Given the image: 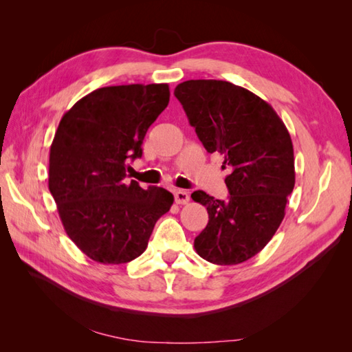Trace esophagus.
Returning a JSON list of instances; mask_svg holds the SVG:
<instances>
[{
	"label": "esophagus",
	"instance_id": "esophagus-1",
	"mask_svg": "<svg viewBox=\"0 0 352 352\" xmlns=\"http://www.w3.org/2000/svg\"><path fill=\"white\" fill-rule=\"evenodd\" d=\"M174 198H175V203L177 204H188L189 203V193L184 192V190H175L174 192Z\"/></svg>",
	"mask_w": 352,
	"mask_h": 352
}]
</instances>
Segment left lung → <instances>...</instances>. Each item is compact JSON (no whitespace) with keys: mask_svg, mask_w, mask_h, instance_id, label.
<instances>
[{"mask_svg":"<svg viewBox=\"0 0 352 352\" xmlns=\"http://www.w3.org/2000/svg\"><path fill=\"white\" fill-rule=\"evenodd\" d=\"M174 95L204 148L221 153L231 169L227 199L192 193L208 213L193 246L210 263H243L265 248L284 218L295 186L290 134L271 104L230 81L188 80Z\"/></svg>","mask_w":352,"mask_h":352,"instance_id":"obj_1","label":"left lung"}]
</instances>
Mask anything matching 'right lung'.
<instances>
[{
    "label": "right lung",
    "mask_w": 352,
    "mask_h": 352,
    "mask_svg": "<svg viewBox=\"0 0 352 352\" xmlns=\"http://www.w3.org/2000/svg\"><path fill=\"white\" fill-rule=\"evenodd\" d=\"M169 102L168 85L101 87L63 115L50 149L48 188L66 234L89 258L121 265L146 250L174 203L163 188L126 182L149 126Z\"/></svg>",
    "instance_id": "add662e5"
}]
</instances>
